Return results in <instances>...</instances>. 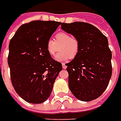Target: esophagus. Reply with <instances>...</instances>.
Masks as SVG:
<instances>
[{"instance_id": "34e87169", "label": "esophagus", "mask_w": 121, "mask_h": 121, "mask_svg": "<svg viewBox=\"0 0 121 121\" xmlns=\"http://www.w3.org/2000/svg\"><path fill=\"white\" fill-rule=\"evenodd\" d=\"M62 68H63V69H66V68H67V66H66V65H65V63H62Z\"/></svg>"}]
</instances>
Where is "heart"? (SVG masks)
<instances>
[{"label":"heart","instance_id":"heart-1","mask_svg":"<svg viewBox=\"0 0 121 121\" xmlns=\"http://www.w3.org/2000/svg\"><path fill=\"white\" fill-rule=\"evenodd\" d=\"M55 41L49 39L46 43V49L48 53L54 56L59 51L60 52L55 56V60L60 62L66 61L69 59H73L79 50V42L76 38L66 32H60L55 36Z\"/></svg>","mask_w":121,"mask_h":121}]
</instances>
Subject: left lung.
<instances>
[{"mask_svg":"<svg viewBox=\"0 0 121 121\" xmlns=\"http://www.w3.org/2000/svg\"><path fill=\"white\" fill-rule=\"evenodd\" d=\"M61 29L79 42L78 55L66 64L70 90L79 100H95L106 89L112 74L108 38L96 26L85 22L62 23Z\"/></svg>","mask_w":121,"mask_h":121,"instance_id":"1","label":"left lung"}]
</instances>
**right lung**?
<instances>
[{
    "instance_id": "obj_1",
    "label": "right lung",
    "mask_w": 121,
    "mask_h": 121,
    "mask_svg": "<svg viewBox=\"0 0 121 121\" xmlns=\"http://www.w3.org/2000/svg\"><path fill=\"white\" fill-rule=\"evenodd\" d=\"M57 21H33L22 25L9 44L8 63L12 85L29 103L41 104L51 95L62 64L52 59L46 43L57 27Z\"/></svg>"
}]
</instances>
